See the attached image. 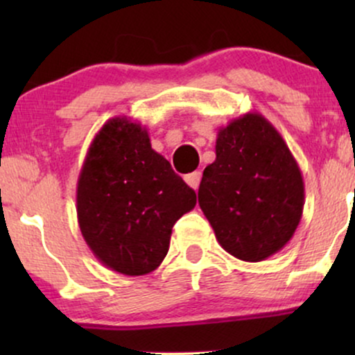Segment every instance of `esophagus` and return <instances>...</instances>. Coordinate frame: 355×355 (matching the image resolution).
<instances>
[{
    "label": "esophagus",
    "mask_w": 355,
    "mask_h": 355,
    "mask_svg": "<svg viewBox=\"0 0 355 355\" xmlns=\"http://www.w3.org/2000/svg\"><path fill=\"white\" fill-rule=\"evenodd\" d=\"M200 180H202V173L200 172H193V173H189L185 177V182L189 183L193 190H198V185H200Z\"/></svg>",
    "instance_id": "34e87169"
}]
</instances>
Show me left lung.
<instances>
[{"label": "left lung", "instance_id": "8db88e82", "mask_svg": "<svg viewBox=\"0 0 355 355\" xmlns=\"http://www.w3.org/2000/svg\"><path fill=\"white\" fill-rule=\"evenodd\" d=\"M215 155L198 203L220 245L245 262L282 250L304 210L302 173L284 138L250 112L218 130Z\"/></svg>", "mask_w": 355, "mask_h": 355}]
</instances>
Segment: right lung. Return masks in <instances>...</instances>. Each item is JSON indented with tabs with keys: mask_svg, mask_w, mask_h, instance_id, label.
Instances as JSON below:
<instances>
[{
	"mask_svg": "<svg viewBox=\"0 0 355 355\" xmlns=\"http://www.w3.org/2000/svg\"><path fill=\"white\" fill-rule=\"evenodd\" d=\"M195 191L152 148L145 126L115 116L93 138L76 185V214L93 255L123 275L164 262L178 218Z\"/></svg>",
	"mask_w": 355,
	"mask_h": 355,
	"instance_id": "add662e5",
	"label": "right lung"
}]
</instances>
